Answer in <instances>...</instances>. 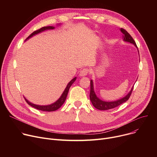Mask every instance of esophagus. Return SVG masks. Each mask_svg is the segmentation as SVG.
Listing matches in <instances>:
<instances>
[{"mask_svg": "<svg viewBox=\"0 0 157 157\" xmlns=\"http://www.w3.org/2000/svg\"><path fill=\"white\" fill-rule=\"evenodd\" d=\"M88 72V70L87 69H82L81 71H80V73H79V76L81 77H84V76H86L87 75V74Z\"/></svg>", "mask_w": 157, "mask_h": 157, "instance_id": "1", "label": "esophagus"}]
</instances>
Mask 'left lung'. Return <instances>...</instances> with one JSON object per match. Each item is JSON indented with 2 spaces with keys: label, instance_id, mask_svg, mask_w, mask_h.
<instances>
[{
  "label": "left lung",
  "instance_id": "8db88e82",
  "mask_svg": "<svg viewBox=\"0 0 157 157\" xmlns=\"http://www.w3.org/2000/svg\"><path fill=\"white\" fill-rule=\"evenodd\" d=\"M120 31L123 34V41H125V42L133 44L137 48L134 40L128 34V33L123 29H120ZM137 51H138V49H137ZM138 53H139V51H138ZM133 88H134V86L132 87L131 90H130V92L127 94V95H125L124 97L120 98V99H118L117 101H111V102L104 101H102L101 99H100V98H98L97 96V95L95 94V92L94 91V82H93V80L91 79L90 80V101H91L93 105L96 109H97L98 110H103L104 111V110H108V109H113L114 108H116V107L120 105V104L124 103L128 101V99L129 98V97L132 94V92Z\"/></svg>",
  "mask_w": 157,
  "mask_h": 157
}]
</instances>
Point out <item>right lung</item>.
<instances>
[{
  "label": "right lung",
  "instance_id": "1",
  "mask_svg": "<svg viewBox=\"0 0 157 157\" xmlns=\"http://www.w3.org/2000/svg\"><path fill=\"white\" fill-rule=\"evenodd\" d=\"M61 25L60 23V24H58V25ZM54 29H55V27H53V26H48V27H42L41 29H39L37 30H36L33 33H32V34L27 38L26 40H28L29 39L31 38L32 37H33L34 36L39 34V33H41V32H44L45 30H53ZM76 78H77L76 77L74 78L69 82V83L67 84V86H66L65 89L64 90V91L62 93V94L60 96V97L56 102H55L53 104H49V105H37V104H33V103L30 102V101H29L26 98H25V99L26 102L28 103L29 105H31L32 107H33V108H36L37 109H39V110H40V111H49H49H55L57 110L58 109H59L60 107L63 105V104L65 102V99H66V97H67L68 92H69V88H70V87L71 86V85H72V83H74V82L76 81Z\"/></svg>",
  "mask_w": 157,
  "mask_h": 157
}]
</instances>
